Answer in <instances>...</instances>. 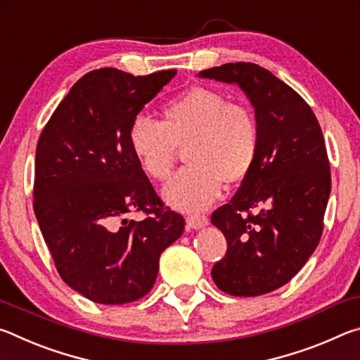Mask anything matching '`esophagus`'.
<instances>
[{"instance_id": "1", "label": "esophagus", "mask_w": 360, "mask_h": 360, "mask_svg": "<svg viewBox=\"0 0 360 360\" xmlns=\"http://www.w3.org/2000/svg\"><path fill=\"white\" fill-rule=\"evenodd\" d=\"M208 217L203 216V214H188L186 217V224L188 229H193V230H198L205 227V225H208Z\"/></svg>"}]
</instances>
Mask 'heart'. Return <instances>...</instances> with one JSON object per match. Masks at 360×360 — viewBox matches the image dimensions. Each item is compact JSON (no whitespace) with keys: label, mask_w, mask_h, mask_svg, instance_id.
I'll return each instance as SVG.
<instances>
[{"label":"heart","mask_w":360,"mask_h":360,"mask_svg":"<svg viewBox=\"0 0 360 360\" xmlns=\"http://www.w3.org/2000/svg\"><path fill=\"white\" fill-rule=\"evenodd\" d=\"M129 144L155 181L172 176L179 149H186L188 167L168 182L163 197L173 208L202 211L219 197L222 182L238 184L251 173L260 135L251 109L219 90L192 87L163 106L162 122L133 119Z\"/></svg>","instance_id":"1"}]
</instances>
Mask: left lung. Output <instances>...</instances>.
<instances>
[{"mask_svg":"<svg viewBox=\"0 0 360 360\" xmlns=\"http://www.w3.org/2000/svg\"><path fill=\"white\" fill-rule=\"evenodd\" d=\"M198 76L238 85L260 135L251 173L211 216L227 240L212 281L230 295H264L289 283L319 245L332 186L324 136L308 103L259 65L225 63Z\"/></svg>","mask_w":360,"mask_h":360,"instance_id":"obj_1","label":"left lung"}]
</instances>
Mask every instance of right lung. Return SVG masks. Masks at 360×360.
I'll return each instance as SVG.
<instances>
[{
  "instance_id": "right-lung-1",
  "label": "right lung",
  "mask_w": 360,
  "mask_h": 360,
  "mask_svg": "<svg viewBox=\"0 0 360 360\" xmlns=\"http://www.w3.org/2000/svg\"><path fill=\"white\" fill-rule=\"evenodd\" d=\"M174 75L90 71L39 136L34 214L58 275L95 303L124 304L148 294L160 254L184 231V217L163 208L129 144L133 119ZM138 210L148 217L129 221L126 214Z\"/></svg>"
}]
</instances>
